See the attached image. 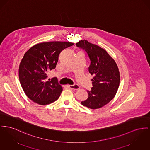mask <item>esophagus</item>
Here are the masks:
<instances>
[{"instance_id":"1","label":"esophagus","mask_w":150,"mask_h":150,"mask_svg":"<svg viewBox=\"0 0 150 150\" xmlns=\"http://www.w3.org/2000/svg\"><path fill=\"white\" fill-rule=\"evenodd\" d=\"M69 88H70V89H72V90H79L80 89V86L78 85L77 84H74L73 85H69Z\"/></svg>"}]
</instances>
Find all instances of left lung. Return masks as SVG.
<instances>
[{"mask_svg": "<svg viewBox=\"0 0 150 150\" xmlns=\"http://www.w3.org/2000/svg\"><path fill=\"white\" fill-rule=\"evenodd\" d=\"M85 50L90 60L89 72L94 76L91 90H87L88 98L81 104L91 109L103 107L113 99L118 89L120 71L115 61L104 49L82 40L76 43Z\"/></svg>", "mask_w": 150, "mask_h": 150, "instance_id": "obj_1", "label": "left lung"}]
</instances>
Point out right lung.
Instances as JSON below:
<instances>
[{
    "mask_svg": "<svg viewBox=\"0 0 150 150\" xmlns=\"http://www.w3.org/2000/svg\"><path fill=\"white\" fill-rule=\"evenodd\" d=\"M73 45L62 41L42 42L25 53L20 62L19 77L23 89L30 100L45 105L59 98L62 88L57 77L47 81V72L55 69L60 52Z\"/></svg>",
    "mask_w": 150,
    "mask_h": 150,
    "instance_id": "right-lung-1",
    "label": "right lung"
}]
</instances>
